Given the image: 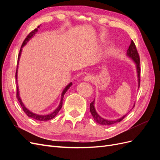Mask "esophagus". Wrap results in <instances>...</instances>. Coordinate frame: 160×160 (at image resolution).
<instances>
[{"label": "esophagus", "mask_w": 160, "mask_h": 160, "mask_svg": "<svg viewBox=\"0 0 160 160\" xmlns=\"http://www.w3.org/2000/svg\"><path fill=\"white\" fill-rule=\"evenodd\" d=\"M93 79V76H91V75H86L85 77H83V81H92Z\"/></svg>", "instance_id": "obj_1"}]
</instances>
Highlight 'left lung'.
I'll return each mask as SVG.
<instances>
[{"label": "left lung", "instance_id": "1", "mask_svg": "<svg viewBox=\"0 0 160 160\" xmlns=\"http://www.w3.org/2000/svg\"><path fill=\"white\" fill-rule=\"evenodd\" d=\"M126 56L128 57H129L130 59H132L135 65V68H136V71H137V77H138V89L139 88V83H140V67H139V57L138 55V51L136 49V47H135V43L133 42V41H131V44L128 48V49L127 51L126 52ZM95 99L93 100V101L92 103H91L90 104V112L93 116V118L94 119V120L95 121V122L98 123L100 125H112L116 123L120 122L121 121L122 119H123V118L127 115L126 113L125 115H124L123 116H122V118H120L119 119H115V120H110V119H105L101 117L100 115L98 114V113L97 112V111L95 109ZM135 103L133 106V108L132 109H133V108H134ZM131 109V110H132ZM130 110V111H131Z\"/></svg>", "mask_w": 160, "mask_h": 160}]
</instances>
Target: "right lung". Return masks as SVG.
I'll use <instances>...</instances> for the list:
<instances>
[{
    "label": "right lung",
    "mask_w": 160,
    "mask_h": 160,
    "mask_svg": "<svg viewBox=\"0 0 160 160\" xmlns=\"http://www.w3.org/2000/svg\"><path fill=\"white\" fill-rule=\"evenodd\" d=\"M41 26V25H40ZM40 26H38L37 28H35V30H33L32 32H31L29 34H28V36L27 37V38L25 39V41H23L22 42V45L21 46V50H20V52H19L18 54V62H17V71H16V75H15V77H16V80H17V99L18 100L19 103H20L21 107L23 109V111H25V113L27 115V116H28L29 118H31L34 119H36V120H38V121H48V120H50V119H52V118H54L55 116L57 115V113H59V111H60V109H61L62 108V100H63V98H64V95L65 94V93L67 92V91L68 90L71 85H72V82H70V83L67 85L65 88H64V89L62 90V93H61V101H60V103L59 104V106L52 111V112L49 113V114H46V115H41V114H38V113H33L31 111H30L28 109H27L26 108V106L24 105V103H22V99L20 97V93H19V89H18V81H17V73H18V63H19V60H20V57H21V52H22V47H25L27 43L29 41L31 38L35 36L37 32H38V28H40Z\"/></svg>",
    "instance_id": "add662e5"
}]
</instances>
